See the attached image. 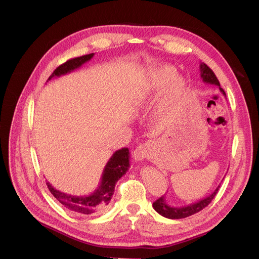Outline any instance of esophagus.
Returning <instances> with one entry per match:
<instances>
[{"label": "esophagus", "instance_id": "34e87169", "mask_svg": "<svg viewBox=\"0 0 259 259\" xmlns=\"http://www.w3.org/2000/svg\"><path fill=\"white\" fill-rule=\"evenodd\" d=\"M151 153V146L145 143V144H140L136 147V149L133 152V156L136 161H143L147 159L149 155Z\"/></svg>", "mask_w": 259, "mask_h": 259}]
</instances>
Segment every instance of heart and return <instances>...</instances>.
Segmentation results:
<instances>
[{
  "instance_id": "b5f03b06",
  "label": "heart",
  "mask_w": 259,
  "mask_h": 259,
  "mask_svg": "<svg viewBox=\"0 0 259 259\" xmlns=\"http://www.w3.org/2000/svg\"><path fill=\"white\" fill-rule=\"evenodd\" d=\"M165 85L166 88L156 105V111L159 113L163 112L169 105L175 103L185 89L184 77L176 75V69L174 67L160 65L149 70L138 86L136 100L144 101L148 99Z\"/></svg>"
}]
</instances>
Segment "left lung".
Segmentation results:
<instances>
[{"instance_id":"8db88e82","label":"left lung","mask_w":259,"mask_h":259,"mask_svg":"<svg viewBox=\"0 0 259 259\" xmlns=\"http://www.w3.org/2000/svg\"><path fill=\"white\" fill-rule=\"evenodd\" d=\"M200 70H201V77H202V81L204 83L207 84H213V85H217L221 92L224 94V96L226 97V93L225 91L221 88V84H219V81L216 77L215 73L213 72V70H211L209 67H207L205 64H201L200 65ZM218 186L215 191L209 194L208 197H206L205 199H202L198 202L192 203V204H189L187 206H182V207H174V206H170L166 203V200L164 197L159 198L155 202H153V208L158 211V213L164 217L169 218V219H180V218H186L188 216H191L195 213H198V211L202 210L204 207H206L209 203L211 202L215 198V195L219 189Z\"/></svg>"}]
</instances>
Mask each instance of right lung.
Listing matches in <instances>:
<instances>
[{"label": "right lung", "instance_id": "right-lung-1", "mask_svg": "<svg viewBox=\"0 0 259 259\" xmlns=\"http://www.w3.org/2000/svg\"><path fill=\"white\" fill-rule=\"evenodd\" d=\"M93 56L94 53L67 60L65 64L60 65L58 68L54 70V72L49 77L48 81H50L52 77L67 74L73 71V70L80 68L86 61L91 60ZM128 167L130 150L128 148H122L120 150L115 151L111 158L109 159L104 168L101 182L98 188L90 195L77 197V195L67 194L55 189L50 183H46V185H48L49 190L54 197L68 209L75 211V213H79L81 215H95L98 213H103V211L108 208L109 203H110V200L112 198L116 182L126 173Z\"/></svg>", "mask_w": 259, "mask_h": 259}]
</instances>
